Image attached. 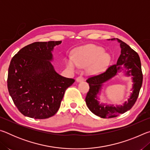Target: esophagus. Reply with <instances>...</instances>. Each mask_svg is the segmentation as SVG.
Here are the masks:
<instances>
[{
  "label": "esophagus",
  "mask_w": 150,
  "mask_h": 150,
  "mask_svg": "<svg viewBox=\"0 0 150 150\" xmlns=\"http://www.w3.org/2000/svg\"><path fill=\"white\" fill-rule=\"evenodd\" d=\"M84 81V78L81 77V76H79V77H78L77 79H76V81H77V82H81V81Z\"/></svg>",
  "instance_id": "obj_1"
}]
</instances>
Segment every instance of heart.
<instances>
[{
	"mask_svg": "<svg viewBox=\"0 0 150 150\" xmlns=\"http://www.w3.org/2000/svg\"><path fill=\"white\" fill-rule=\"evenodd\" d=\"M110 61V55L104 52L103 47L93 44L78 47L73 50V57L67 61L69 69L75 71L77 65L87 67L90 74H99L105 70Z\"/></svg>",
	"mask_w": 150,
	"mask_h": 150,
	"instance_id": "1",
	"label": "heart"
}]
</instances>
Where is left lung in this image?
Returning <instances> with one entry per match:
<instances>
[{
	"mask_svg": "<svg viewBox=\"0 0 150 150\" xmlns=\"http://www.w3.org/2000/svg\"><path fill=\"white\" fill-rule=\"evenodd\" d=\"M115 40V38L111 39V40ZM116 40L120 43L121 48V54L118 57L116 64L110 66L105 72L93 76L87 80L90 87L85 98L87 107L95 115L103 118L116 117L119 114H123L131 109L138 97L143 81L141 62L138 53L122 40L118 38H116ZM123 70L127 76H132L133 82L132 89L133 93L128 101H126L122 105H117L116 107L113 105L100 104L98 100H99L98 95L100 92L103 83L115 76L118 72Z\"/></svg>",
	"mask_w": 150,
	"mask_h": 150,
	"instance_id": "1",
	"label": "left lung"
}]
</instances>
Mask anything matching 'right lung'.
I'll return each mask as SVG.
<instances>
[{"instance_id": "obj_1", "label": "right lung", "mask_w": 150, "mask_h": 150, "mask_svg": "<svg viewBox=\"0 0 150 150\" xmlns=\"http://www.w3.org/2000/svg\"><path fill=\"white\" fill-rule=\"evenodd\" d=\"M62 41L34 42L22 48L10 63L7 85L22 115L45 119L55 115L67 88L75 80L55 71L52 51Z\"/></svg>"}]
</instances>
